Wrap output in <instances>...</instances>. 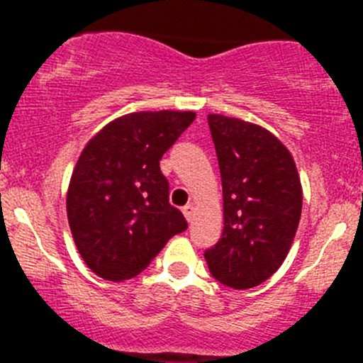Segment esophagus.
I'll return each mask as SVG.
<instances>
[{"label": "esophagus", "mask_w": 363, "mask_h": 363, "mask_svg": "<svg viewBox=\"0 0 363 363\" xmlns=\"http://www.w3.org/2000/svg\"><path fill=\"white\" fill-rule=\"evenodd\" d=\"M182 212H184V216L188 221H193V216H195V205L188 203L184 208H182Z\"/></svg>", "instance_id": "34e87169"}]
</instances>
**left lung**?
<instances>
[{"label": "left lung", "instance_id": "left-lung-1", "mask_svg": "<svg viewBox=\"0 0 363 363\" xmlns=\"http://www.w3.org/2000/svg\"><path fill=\"white\" fill-rule=\"evenodd\" d=\"M223 184L225 228L203 252L212 277L233 290L269 279L290 251L302 214V186L290 151L265 128L207 116Z\"/></svg>", "mask_w": 363, "mask_h": 363}]
</instances>
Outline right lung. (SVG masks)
I'll return each instance as SVG.
<instances>
[{"label":"right lung","mask_w":363,"mask_h":363,"mask_svg":"<svg viewBox=\"0 0 363 363\" xmlns=\"http://www.w3.org/2000/svg\"><path fill=\"white\" fill-rule=\"evenodd\" d=\"M195 121L193 112H135L94 135L75 164L67 196L69 230L96 276L140 274L168 239L188 228L168 202L160 160Z\"/></svg>","instance_id":"1"}]
</instances>
